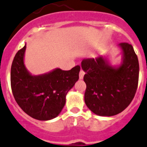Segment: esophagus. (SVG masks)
I'll return each mask as SVG.
<instances>
[{"mask_svg":"<svg viewBox=\"0 0 147 147\" xmlns=\"http://www.w3.org/2000/svg\"><path fill=\"white\" fill-rule=\"evenodd\" d=\"M84 75H85V72H84L82 70H81L80 72V74H79V76H80V80H82V79H83Z\"/></svg>","mask_w":147,"mask_h":147,"instance_id":"1","label":"esophagus"}]
</instances>
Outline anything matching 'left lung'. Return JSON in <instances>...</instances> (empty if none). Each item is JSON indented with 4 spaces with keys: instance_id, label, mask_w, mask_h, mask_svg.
<instances>
[{
    "instance_id": "obj_1",
    "label": "left lung",
    "mask_w": 147,
    "mask_h": 147,
    "mask_svg": "<svg viewBox=\"0 0 147 147\" xmlns=\"http://www.w3.org/2000/svg\"><path fill=\"white\" fill-rule=\"evenodd\" d=\"M122 53L120 65H112L107 56L84 59L82 68L86 73L85 102L99 116H114L122 112L133 100L139 76V63L133 47L117 45Z\"/></svg>"
}]
</instances>
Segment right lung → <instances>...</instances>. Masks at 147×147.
I'll return each instance as SVG.
<instances>
[{"label":"right lung","instance_id":"right-lung-1","mask_svg":"<svg viewBox=\"0 0 147 147\" xmlns=\"http://www.w3.org/2000/svg\"><path fill=\"white\" fill-rule=\"evenodd\" d=\"M26 45L18 51L11 67V88L15 100L29 116L50 120L58 116L66 102V95L79 80V65L70 71L55 68L32 75L24 65Z\"/></svg>","mask_w":147,"mask_h":147}]
</instances>
